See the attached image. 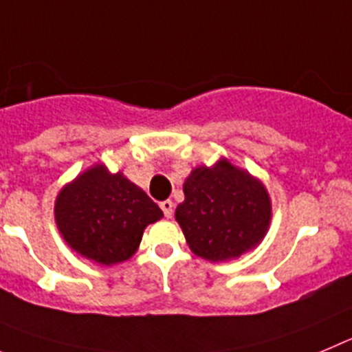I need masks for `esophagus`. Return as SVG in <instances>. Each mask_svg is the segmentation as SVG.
<instances>
[{
	"label": "esophagus",
	"mask_w": 352,
	"mask_h": 352,
	"mask_svg": "<svg viewBox=\"0 0 352 352\" xmlns=\"http://www.w3.org/2000/svg\"><path fill=\"white\" fill-rule=\"evenodd\" d=\"M160 207H161V210L164 212V217H172V214H173V201H172V199H164V201H161Z\"/></svg>",
	"instance_id": "34e87169"
}]
</instances>
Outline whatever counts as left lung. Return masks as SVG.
I'll list each match as a JSON object with an SVG mask.
<instances>
[{
    "instance_id": "obj_1",
    "label": "left lung",
    "mask_w": 352,
    "mask_h": 352,
    "mask_svg": "<svg viewBox=\"0 0 352 352\" xmlns=\"http://www.w3.org/2000/svg\"><path fill=\"white\" fill-rule=\"evenodd\" d=\"M175 221L196 256L212 263L230 261L265 239L272 199L258 177L219 157L212 166L199 164L186 177Z\"/></svg>"
}]
</instances>
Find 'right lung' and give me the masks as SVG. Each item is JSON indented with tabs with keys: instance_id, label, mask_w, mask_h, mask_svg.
Segmentation results:
<instances>
[{
	"instance_id": "1",
	"label": "right lung",
	"mask_w": 352,
	"mask_h": 352,
	"mask_svg": "<svg viewBox=\"0 0 352 352\" xmlns=\"http://www.w3.org/2000/svg\"><path fill=\"white\" fill-rule=\"evenodd\" d=\"M163 210L122 172L103 163L65 184L54 201V219L72 251L98 265L128 261L140 247L144 230Z\"/></svg>"
}]
</instances>
